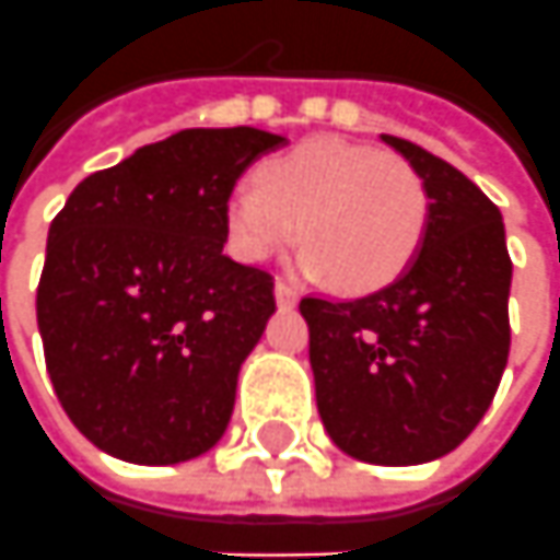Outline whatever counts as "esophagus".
<instances>
[{"label": "esophagus", "mask_w": 560, "mask_h": 560, "mask_svg": "<svg viewBox=\"0 0 560 560\" xmlns=\"http://www.w3.org/2000/svg\"><path fill=\"white\" fill-rule=\"evenodd\" d=\"M273 299H277V304H280V307H295V304H299L295 289L287 287V283H277V287H273Z\"/></svg>", "instance_id": "34e87169"}]
</instances>
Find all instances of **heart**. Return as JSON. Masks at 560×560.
<instances>
[{
  "mask_svg": "<svg viewBox=\"0 0 560 560\" xmlns=\"http://www.w3.org/2000/svg\"><path fill=\"white\" fill-rule=\"evenodd\" d=\"M430 219V195L408 161L345 140H311L268 161L258 183L225 200L234 256L261 261L295 231V271L365 292L390 283L415 258Z\"/></svg>",
  "mask_w": 560,
  "mask_h": 560,
  "instance_id": "1",
  "label": "heart"
}]
</instances>
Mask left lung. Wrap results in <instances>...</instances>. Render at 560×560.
Here are the masks:
<instances>
[{"label":"left lung","instance_id":"1","mask_svg":"<svg viewBox=\"0 0 560 560\" xmlns=\"http://www.w3.org/2000/svg\"><path fill=\"white\" fill-rule=\"evenodd\" d=\"M418 170L430 219L415 258L360 299H302L323 427L362 464L445 457L479 427L509 360L512 261L479 185L415 142L381 133Z\"/></svg>","mask_w":560,"mask_h":560}]
</instances>
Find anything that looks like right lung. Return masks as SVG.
I'll list each match as a JSON object with an SVG mask.
<instances>
[{
  "label": "right lung",
  "instance_id": "add662e5",
  "mask_svg": "<svg viewBox=\"0 0 560 560\" xmlns=\"http://www.w3.org/2000/svg\"><path fill=\"white\" fill-rule=\"evenodd\" d=\"M195 127L75 185L48 231L36 317L54 393L118 460H195L229 430L243 360L273 314L271 273L222 253L225 200L287 145Z\"/></svg>",
  "mask_w": 560,
  "mask_h": 560
}]
</instances>
